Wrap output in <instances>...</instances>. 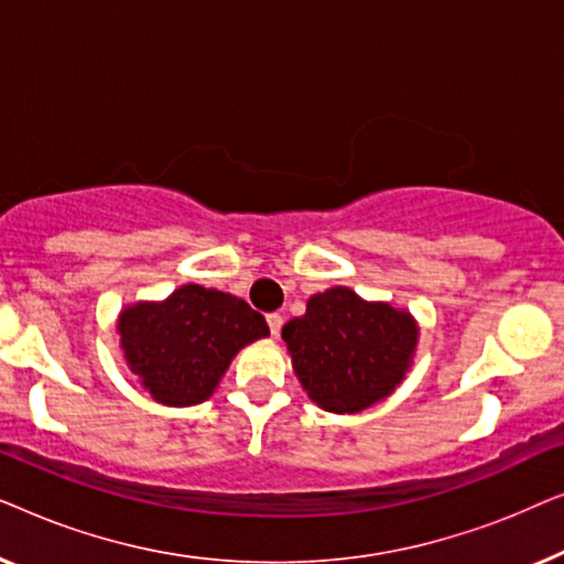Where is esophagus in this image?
Instances as JSON below:
<instances>
[{
	"mask_svg": "<svg viewBox=\"0 0 564 564\" xmlns=\"http://www.w3.org/2000/svg\"><path fill=\"white\" fill-rule=\"evenodd\" d=\"M267 323H269V330H272V336H280V330H282V315H280V313H269V315H267Z\"/></svg>",
	"mask_w": 564,
	"mask_h": 564,
	"instance_id": "esophagus-1",
	"label": "esophagus"
}]
</instances>
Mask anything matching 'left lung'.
<instances>
[{
  "label": "left lung",
  "instance_id": "left-lung-1",
  "mask_svg": "<svg viewBox=\"0 0 564 564\" xmlns=\"http://www.w3.org/2000/svg\"><path fill=\"white\" fill-rule=\"evenodd\" d=\"M282 338L313 403L330 413H359L403 382L419 326L390 303L330 288L307 300L305 315L284 323Z\"/></svg>",
  "mask_w": 564,
  "mask_h": 564
}]
</instances>
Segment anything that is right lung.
I'll return each instance as SVG.
<instances>
[{
  "label": "right lung",
  "instance_id": "right-lung-1",
  "mask_svg": "<svg viewBox=\"0 0 564 564\" xmlns=\"http://www.w3.org/2000/svg\"><path fill=\"white\" fill-rule=\"evenodd\" d=\"M120 349L153 400L184 408L207 400L230 359L269 336L249 303L203 284H182L161 303H135L118 318Z\"/></svg>",
  "mask_w": 564,
  "mask_h": 564
}]
</instances>
